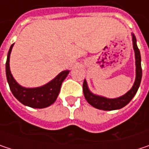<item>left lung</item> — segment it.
Masks as SVG:
<instances>
[{
	"label": "left lung",
	"mask_w": 149,
	"mask_h": 149,
	"mask_svg": "<svg viewBox=\"0 0 149 149\" xmlns=\"http://www.w3.org/2000/svg\"><path fill=\"white\" fill-rule=\"evenodd\" d=\"M132 40H133V47L134 51V56H135V81L134 83L133 87L123 96L117 97V98H106L104 97H100L98 95H95L88 88L87 82L84 79L83 84V91L85 99L87 102L93 106L96 109H103V110H115L119 109L129 104L132 98L136 94L138 88L141 84V53L138 49V46L136 45V39L135 36L132 33Z\"/></svg>",
	"instance_id": "left-lung-1"
}]
</instances>
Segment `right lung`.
<instances>
[{"label": "right lung", "instance_id": "1", "mask_svg": "<svg viewBox=\"0 0 149 149\" xmlns=\"http://www.w3.org/2000/svg\"><path fill=\"white\" fill-rule=\"evenodd\" d=\"M14 44L10 46L6 62V75L8 83L13 95L20 103L26 106L36 109H42L50 106L57 99L60 91V87L70 71L60 72L54 79L46 84L37 88H25L20 86L11 74L9 67V58Z\"/></svg>", "mask_w": 149, "mask_h": 149}]
</instances>
